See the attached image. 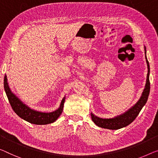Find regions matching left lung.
Segmentation results:
<instances>
[{
    "label": "left lung",
    "instance_id": "left-lung-1",
    "mask_svg": "<svg viewBox=\"0 0 158 158\" xmlns=\"http://www.w3.org/2000/svg\"><path fill=\"white\" fill-rule=\"evenodd\" d=\"M145 48V60H146L147 65H148V74H147V79L146 84H145V89L143 90L142 95H141L139 100L138 101L137 103L135 105H133L131 109H129L128 110L118 116H115L111 118H102L95 116L92 113H91V119L94 121L96 126L103 128L110 129V130H117L128 126L131 124L135 118L138 116L139 114L141 109L144 106L145 103H146L148 96L150 94V84L149 80V75H150V65L149 62L147 60L146 57V48Z\"/></svg>",
    "mask_w": 158,
    "mask_h": 158
}]
</instances>
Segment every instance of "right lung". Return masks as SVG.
<instances>
[{
    "label": "right lung",
    "mask_w": 158,
    "mask_h": 158,
    "mask_svg": "<svg viewBox=\"0 0 158 158\" xmlns=\"http://www.w3.org/2000/svg\"><path fill=\"white\" fill-rule=\"evenodd\" d=\"M4 89L7 97L8 98L9 103H10L14 112L21 118L29 122L30 123L36 125H46L55 122L62 114L65 102V96L62 98L60 107L57 109L52 112L45 113L37 111V110L30 109L27 105L23 103V102H21L20 98H18L11 91L10 87L8 86V81H7L6 75H5L4 77Z\"/></svg>",
    "instance_id": "obj_1"
}]
</instances>
